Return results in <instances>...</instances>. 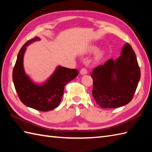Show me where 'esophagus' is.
<instances>
[{"label":"esophagus","mask_w":152,"mask_h":152,"mask_svg":"<svg viewBox=\"0 0 152 152\" xmlns=\"http://www.w3.org/2000/svg\"><path fill=\"white\" fill-rule=\"evenodd\" d=\"M80 73H81V74H83H83H88V70H87L86 68H82L81 70H80Z\"/></svg>","instance_id":"esophagus-1"}]
</instances>
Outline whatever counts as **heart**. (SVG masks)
Returning a JSON list of instances; mask_svg holds the SVG:
<instances>
[{"mask_svg": "<svg viewBox=\"0 0 152 152\" xmlns=\"http://www.w3.org/2000/svg\"><path fill=\"white\" fill-rule=\"evenodd\" d=\"M95 50H96V48L95 47H91V48H90V51H95ZM102 51H99V52L96 53V58L97 59H100V58H101L102 56Z\"/></svg>", "mask_w": 152, "mask_h": 152, "instance_id": "obj_1", "label": "heart"}]
</instances>
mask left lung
Masks as SVG:
<instances>
[{
	"instance_id": "obj_1",
	"label": "left lung",
	"mask_w": 152,
	"mask_h": 152,
	"mask_svg": "<svg viewBox=\"0 0 152 152\" xmlns=\"http://www.w3.org/2000/svg\"><path fill=\"white\" fill-rule=\"evenodd\" d=\"M91 76L93 96L101 108H118L130 102L140 78V67L131 45H124L116 60L110 59L95 68Z\"/></svg>"
}]
</instances>
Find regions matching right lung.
Wrapping results in <instances>:
<instances>
[{"mask_svg": "<svg viewBox=\"0 0 152 152\" xmlns=\"http://www.w3.org/2000/svg\"><path fill=\"white\" fill-rule=\"evenodd\" d=\"M37 40H40L38 37L32 38L21 47L13 69L12 78L19 98L25 105L37 110L48 112L59 105L64 86L78 76V70L58 66L46 83L42 86L35 84L25 74L23 60L26 47Z\"/></svg>", "mask_w": 152, "mask_h": 152, "instance_id": "1", "label": "right lung"}]
</instances>
